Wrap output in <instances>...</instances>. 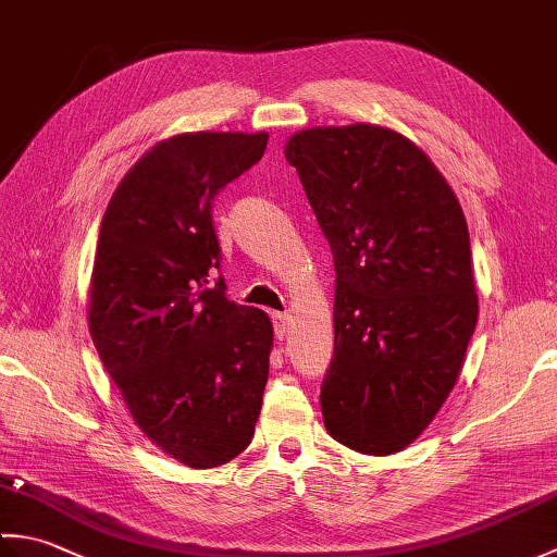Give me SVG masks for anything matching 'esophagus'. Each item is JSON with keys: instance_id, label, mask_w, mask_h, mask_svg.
I'll list each match as a JSON object with an SVG mask.
<instances>
[{"instance_id": "1", "label": "esophagus", "mask_w": 557, "mask_h": 557, "mask_svg": "<svg viewBox=\"0 0 557 557\" xmlns=\"http://www.w3.org/2000/svg\"><path fill=\"white\" fill-rule=\"evenodd\" d=\"M272 325H275V337L285 339L289 335V313H272Z\"/></svg>"}]
</instances>
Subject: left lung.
<instances>
[{"label":"left lung","instance_id":"1","mask_svg":"<svg viewBox=\"0 0 557 557\" xmlns=\"http://www.w3.org/2000/svg\"><path fill=\"white\" fill-rule=\"evenodd\" d=\"M285 156L337 275L325 429L363 455L399 453L441 411L476 327L465 212L425 152L383 126L304 128Z\"/></svg>","mask_w":557,"mask_h":557}]
</instances>
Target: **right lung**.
<instances>
[{"label":"right lung","instance_id":"add662e5","mask_svg":"<svg viewBox=\"0 0 557 557\" xmlns=\"http://www.w3.org/2000/svg\"><path fill=\"white\" fill-rule=\"evenodd\" d=\"M268 134H182L152 146L100 224L88 323L140 431L191 469L251 443L270 318L227 299L212 200L263 158Z\"/></svg>","mask_w":557,"mask_h":557}]
</instances>
